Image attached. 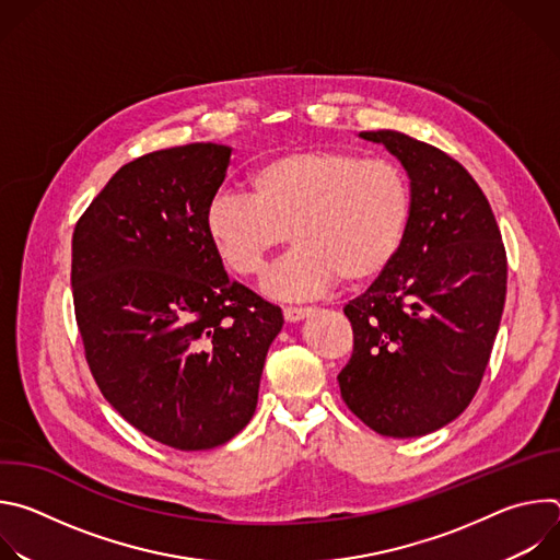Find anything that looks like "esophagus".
Here are the masks:
<instances>
[{
  "instance_id": "1",
  "label": "esophagus",
  "mask_w": 560,
  "mask_h": 560,
  "mask_svg": "<svg viewBox=\"0 0 560 560\" xmlns=\"http://www.w3.org/2000/svg\"><path fill=\"white\" fill-rule=\"evenodd\" d=\"M310 312L312 310L303 307V305H288V307H283V316H285V322H290V324L301 322V318H305Z\"/></svg>"
}]
</instances>
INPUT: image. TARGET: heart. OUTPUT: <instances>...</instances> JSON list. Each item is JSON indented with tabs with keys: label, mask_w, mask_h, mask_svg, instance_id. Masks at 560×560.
Instances as JSON below:
<instances>
[{
	"label": "heart",
	"mask_w": 560,
	"mask_h": 560,
	"mask_svg": "<svg viewBox=\"0 0 560 560\" xmlns=\"http://www.w3.org/2000/svg\"><path fill=\"white\" fill-rule=\"evenodd\" d=\"M248 195H217L203 230L219 261L257 277L290 232L296 248L266 277L277 299H310L339 277L365 283L401 250L412 219V186L394 159L348 148H301L264 159Z\"/></svg>",
	"instance_id": "1"
}]
</instances>
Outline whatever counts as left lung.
Here are the masks:
<instances>
[{"instance_id": "obj_1", "label": "left lung", "mask_w": 560, "mask_h": 560, "mask_svg": "<svg viewBox=\"0 0 560 560\" xmlns=\"http://www.w3.org/2000/svg\"><path fill=\"white\" fill-rule=\"evenodd\" d=\"M359 137L406 168L412 219L394 264L343 307L354 350L337 378L368 428L423 436L454 421L481 385L505 305V246L490 201L456 159L396 130Z\"/></svg>"}]
</instances>
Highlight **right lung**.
Returning a JSON list of instances; mask_svg holds the SVG:
<instances>
[{
    "label": "right lung",
    "instance_id": "1",
    "mask_svg": "<svg viewBox=\"0 0 560 560\" xmlns=\"http://www.w3.org/2000/svg\"><path fill=\"white\" fill-rule=\"evenodd\" d=\"M232 148L188 143L121 166L72 234V299L106 401L175 450L228 443L255 415L279 305L230 281L203 212Z\"/></svg>",
    "mask_w": 560,
    "mask_h": 560
}]
</instances>
